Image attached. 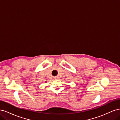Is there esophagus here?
Instances as JSON below:
<instances>
[{"label":"esophagus","instance_id":"34e87169","mask_svg":"<svg viewBox=\"0 0 120 120\" xmlns=\"http://www.w3.org/2000/svg\"><path fill=\"white\" fill-rule=\"evenodd\" d=\"M57 78V77H56V79Z\"/></svg>","mask_w":120,"mask_h":120}]
</instances>
